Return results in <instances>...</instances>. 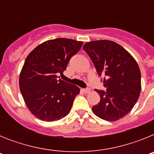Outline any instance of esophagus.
<instances>
[{
	"label": "esophagus",
	"mask_w": 154,
	"mask_h": 154,
	"mask_svg": "<svg viewBox=\"0 0 154 154\" xmlns=\"http://www.w3.org/2000/svg\"><path fill=\"white\" fill-rule=\"evenodd\" d=\"M83 91L85 93H88V92H90V89H89V88H86V89H84Z\"/></svg>",
	"instance_id": "1"
}]
</instances>
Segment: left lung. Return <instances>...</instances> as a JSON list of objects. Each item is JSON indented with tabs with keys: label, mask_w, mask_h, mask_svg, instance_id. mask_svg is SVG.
<instances>
[{
	"label": "left lung",
	"mask_w": 154,
	"mask_h": 154,
	"mask_svg": "<svg viewBox=\"0 0 154 154\" xmlns=\"http://www.w3.org/2000/svg\"><path fill=\"white\" fill-rule=\"evenodd\" d=\"M83 49L90 57L106 91L97 90L100 102L92 107L98 117L116 121L127 115L141 90V74L133 57L112 41L87 42Z\"/></svg>",
	"instance_id": "8db88e82"
}]
</instances>
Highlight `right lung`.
Listing matches in <instances>:
<instances>
[{"instance_id": "right-lung-1", "label": "right lung", "mask_w": 154, "mask_h": 154, "mask_svg": "<svg viewBox=\"0 0 154 154\" xmlns=\"http://www.w3.org/2000/svg\"><path fill=\"white\" fill-rule=\"evenodd\" d=\"M82 44L69 38L52 39L37 46L25 59L19 85L27 106L38 119L53 122L70 112L80 89L58 75H63Z\"/></svg>"}]
</instances>
